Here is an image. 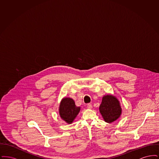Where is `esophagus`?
Wrapping results in <instances>:
<instances>
[{
  "label": "esophagus",
  "instance_id": "34e87169",
  "mask_svg": "<svg viewBox=\"0 0 159 159\" xmlns=\"http://www.w3.org/2000/svg\"><path fill=\"white\" fill-rule=\"evenodd\" d=\"M87 107H88L89 109H91V108H92V105L91 104H88L87 105Z\"/></svg>",
  "mask_w": 159,
  "mask_h": 159
}]
</instances>
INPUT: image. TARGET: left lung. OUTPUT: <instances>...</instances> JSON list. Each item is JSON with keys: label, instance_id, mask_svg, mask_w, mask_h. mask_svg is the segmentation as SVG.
Instances as JSON below:
<instances>
[{"label": "left lung", "instance_id": "1", "mask_svg": "<svg viewBox=\"0 0 159 159\" xmlns=\"http://www.w3.org/2000/svg\"><path fill=\"white\" fill-rule=\"evenodd\" d=\"M99 110L104 120L108 123L117 120L122 112L120 101L111 94L106 95L102 97Z\"/></svg>", "mask_w": 159, "mask_h": 159}]
</instances>
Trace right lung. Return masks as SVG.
I'll use <instances>...</instances> for the list:
<instances>
[{
  "label": "right lung",
  "instance_id": "right-lung-1",
  "mask_svg": "<svg viewBox=\"0 0 159 159\" xmlns=\"http://www.w3.org/2000/svg\"><path fill=\"white\" fill-rule=\"evenodd\" d=\"M80 111V107L76 106L73 99L65 97L61 99L59 106V114L61 118L67 123H72Z\"/></svg>",
  "mask_w": 159,
  "mask_h": 159
}]
</instances>
